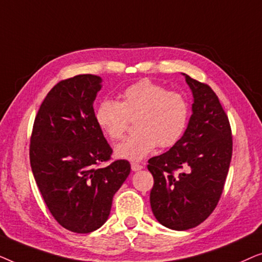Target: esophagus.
<instances>
[{"mask_svg":"<svg viewBox=\"0 0 262 262\" xmlns=\"http://www.w3.org/2000/svg\"><path fill=\"white\" fill-rule=\"evenodd\" d=\"M131 168H132V170H134V171H137V170L143 169V166H142V164H139V163L134 162V163H131Z\"/></svg>","mask_w":262,"mask_h":262,"instance_id":"esophagus-1","label":"esophagus"}]
</instances>
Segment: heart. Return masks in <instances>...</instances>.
Here are the masks:
<instances>
[{
  "label": "heart",
  "instance_id": "b5f03b06",
  "mask_svg": "<svg viewBox=\"0 0 262 262\" xmlns=\"http://www.w3.org/2000/svg\"><path fill=\"white\" fill-rule=\"evenodd\" d=\"M191 107L180 92L142 80L121 93V101L107 99L95 111V120L110 141L123 139L131 120L137 134L116 148V155L128 161H141L161 148L174 146L187 130Z\"/></svg>",
  "mask_w": 262,
  "mask_h": 262
}]
</instances>
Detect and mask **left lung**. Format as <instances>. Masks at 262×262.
<instances>
[{"label": "left lung", "mask_w": 262, "mask_h": 262, "mask_svg": "<svg viewBox=\"0 0 262 262\" xmlns=\"http://www.w3.org/2000/svg\"><path fill=\"white\" fill-rule=\"evenodd\" d=\"M185 76L194 98L187 130L167 152L148 161L154 216L180 231L203 223L216 209L232 156L230 123L216 93Z\"/></svg>", "instance_id": "left-lung-1"}]
</instances>
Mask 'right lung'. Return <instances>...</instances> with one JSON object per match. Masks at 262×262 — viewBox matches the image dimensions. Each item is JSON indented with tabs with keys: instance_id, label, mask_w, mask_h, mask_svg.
<instances>
[{
	"instance_id": "obj_1",
	"label": "right lung",
	"mask_w": 262,
	"mask_h": 262,
	"mask_svg": "<svg viewBox=\"0 0 262 262\" xmlns=\"http://www.w3.org/2000/svg\"><path fill=\"white\" fill-rule=\"evenodd\" d=\"M95 75L62 80L41 102L30 139V162L42 199L67 230L88 234L107 221L113 195L131 170L127 160L110 162L111 148L95 120L101 88Z\"/></svg>"
}]
</instances>
